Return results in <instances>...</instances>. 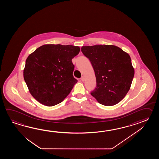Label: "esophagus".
Returning <instances> with one entry per match:
<instances>
[{
	"label": "esophagus",
	"mask_w": 159,
	"mask_h": 159,
	"mask_svg": "<svg viewBox=\"0 0 159 159\" xmlns=\"http://www.w3.org/2000/svg\"><path fill=\"white\" fill-rule=\"evenodd\" d=\"M84 79H85V78H84V76H82V77L81 78V80L82 81H84Z\"/></svg>",
	"instance_id": "1"
}]
</instances>
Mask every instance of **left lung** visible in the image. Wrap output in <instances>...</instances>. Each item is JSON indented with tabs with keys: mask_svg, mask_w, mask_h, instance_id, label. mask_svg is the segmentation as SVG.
Returning a JSON list of instances; mask_svg holds the SVG:
<instances>
[{
	"mask_svg": "<svg viewBox=\"0 0 159 159\" xmlns=\"http://www.w3.org/2000/svg\"><path fill=\"white\" fill-rule=\"evenodd\" d=\"M81 51L94 70L97 86L91 95L105 106L118 103L129 91L135 73L129 54L112 45L84 46Z\"/></svg>",
	"mask_w": 159,
	"mask_h": 159,
	"instance_id": "1",
	"label": "left lung"
}]
</instances>
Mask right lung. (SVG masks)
<instances>
[{"label": "right lung", "instance_id": "1", "mask_svg": "<svg viewBox=\"0 0 159 159\" xmlns=\"http://www.w3.org/2000/svg\"><path fill=\"white\" fill-rule=\"evenodd\" d=\"M80 51L77 46L46 44L29 55L23 75L35 99L47 106L63 101L77 82L71 60Z\"/></svg>", "mask_w": 159, "mask_h": 159}]
</instances>
